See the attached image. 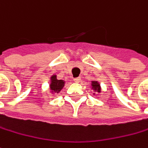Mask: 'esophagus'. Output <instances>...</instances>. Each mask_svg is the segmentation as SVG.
Masks as SVG:
<instances>
[{
	"mask_svg": "<svg viewBox=\"0 0 148 148\" xmlns=\"http://www.w3.org/2000/svg\"><path fill=\"white\" fill-rule=\"evenodd\" d=\"M80 80H81V78H80V77H78V78H74V81L75 82H80Z\"/></svg>",
	"mask_w": 148,
	"mask_h": 148,
	"instance_id": "esophagus-1",
	"label": "esophagus"
}]
</instances>
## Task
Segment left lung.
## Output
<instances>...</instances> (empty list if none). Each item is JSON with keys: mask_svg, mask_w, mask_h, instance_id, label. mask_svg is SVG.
Listing matches in <instances>:
<instances>
[{"mask_svg": "<svg viewBox=\"0 0 148 148\" xmlns=\"http://www.w3.org/2000/svg\"><path fill=\"white\" fill-rule=\"evenodd\" d=\"M91 85V88H92L94 91H97L98 93H100V92H101L100 85H99V83L97 82V81H92ZM94 95H95V93H94Z\"/></svg>", "mask_w": 148, "mask_h": 148, "instance_id": "8db88e82", "label": "left lung"}]
</instances>
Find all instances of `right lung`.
<instances>
[{
  "mask_svg": "<svg viewBox=\"0 0 148 148\" xmlns=\"http://www.w3.org/2000/svg\"><path fill=\"white\" fill-rule=\"evenodd\" d=\"M64 80H59L57 78V75H53L51 77L50 82V90L52 93H59L61 90L65 86Z\"/></svg>",
  "mask_w": 148,
  "mask_h": 148,
  "instance_id": "add662e5",
  "label": "right lung"
}]
</instances>
